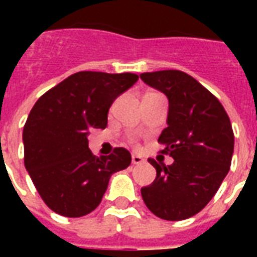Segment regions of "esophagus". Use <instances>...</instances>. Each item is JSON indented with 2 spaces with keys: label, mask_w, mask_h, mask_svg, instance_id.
Here are the masks:
<instances>
[{
  "label": "esophagus",
  "mask_w": 257,
  "mask_h": 257,
  "mask_svg": "<svg viewBox=\"0 0 257 257\" xmlns=\"http://www.w3.org/2000/svg\"><path fill=\"white\" fill-rule=\"evenodd\" d=\"M142 162H145V160H143L142 157L138 156V154H134V156H132V164L136 165V164H142Z\"/></svg>",
  "instance_id": "34e87169"
}]
</instances>
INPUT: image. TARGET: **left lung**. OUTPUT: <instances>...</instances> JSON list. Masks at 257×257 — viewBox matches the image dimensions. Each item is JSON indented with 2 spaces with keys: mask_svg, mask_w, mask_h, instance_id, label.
<instances>
[{
  "mask_svg": "<svg viewBox=\"0 0 257 257\" xmlns=\"http://www.w3.org/2000/svg\"><path fill=\"white\" fill-rule=\"evenodd\" d=\"M167 96V128L158 138L173 164L149 160L154 182L142 187L146 206L164 220L197 215L213 198L231 165L234 134L221 103L191 75L179 70L140 74Z\"/></svg>",
  "mask_w": 257,
  "mask_h": 257,
  "instance_id": "1",
  "label": "left lung"
}]
</instances>
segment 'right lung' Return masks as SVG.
Returning <instances> with one entry per match:
<instances>
[{
	"mask_svg": "<svg viewBox=\"0 0 257 257\" xmlns=\"http://www.w3.org/2000/svg\"><path fill=\"white\" fill-rule=\"evenodd\" d=\"M139 75L79 71L37 100L23 128L25 167L44 202L59 215L81 217L95 210L112 173L131 165V153L117 147L96 157L89 131L107 126L110 107Z\"/></svg>",
	"mask_w": 257,
	"mask_h": 257,
	"instance_id": "right-lung-1",
	"label": "right lung"
}]
</instances>
